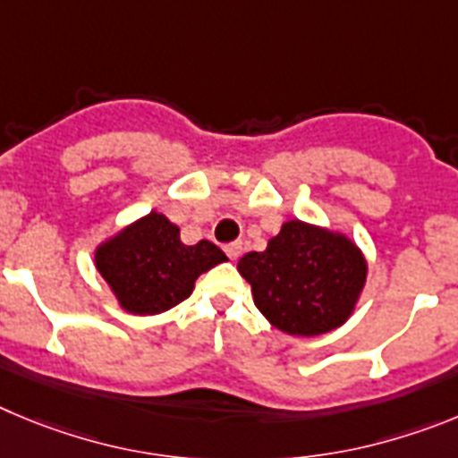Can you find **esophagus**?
<instances>
[{
    "label": "esophagus",
    "instance_id": "34e87169",
    "mask_svg": "<svg viewBox=\"0 0 458 458\" xmlns=\"http://www.w3.org/2000/svg\"><path fill=\"white\" fill-rule=\"evenodd\" d=\"M224 250L230 259H237L239 255H242V244H239V242H233V244H225Z\"/></svg>",
    "mask_w": 458,
    "mask_h": 458
}]
</instances>
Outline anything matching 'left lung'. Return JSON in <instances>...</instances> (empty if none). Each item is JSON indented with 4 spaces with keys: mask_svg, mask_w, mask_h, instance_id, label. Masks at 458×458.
I'll use <instances>...</instances> for the list:
<instances>
[{
    "mask_svg": "<svg viewBox=\"0 0 458 458\" xmlns=\"http://www.w3.org/2000/svg\"><path fill=\"white\" fill-rule=\"evenodd\" d=\"M258 310L287 335L310 337L342 327L365 287L368 262L347 234L292 219L237 265Z\"/></svg>",
    "mask_w": 458,
    "mask_h": 458,
    "instance_id": "8db88e82",
    "label": "left lung"
}]
</instances>
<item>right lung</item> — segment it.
I'll list each match as a JSON object with an SVG mask.
<instances>
[{"mask_svg":"<svg viewBox=\"0 0 458 458\" xmlns=\"http://www.w3.org/2000/svg\"><path fill=\"white\" fill-rule=\"evenodd\" d=\"M225 253L208 239L187 246L180 228L150 212L96 249V267L131 315H159L193 292L200 274L225 262Z\"/></svg>","mask_w":458,"mask_h":458,"instance_id":"1","label":"right lung"}]
</instances>
